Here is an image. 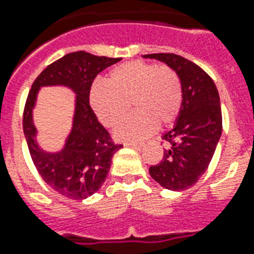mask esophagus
<instances>
[{
  "mask_svg": "<svg viewBox=\"0 0 254 254\" xmlns=\"http://www.w3.org/2000/svg\"><path fill=\"white\" fill-rule=\"evenodd\" d=\"M126 147H132V148H142V143H125Z\"/></svg>",
  "mask_w": 254,
  "mask_h": 254,
  "instance_id": "34e87169",
  "label": "esophagus"
}]
</instances>
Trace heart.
Listing matches in <instances>:
<instances>
[{"instance_id":"heart-1","label":"heart","mask_w":254,"mask_h":254,"mask_svg":"<svg viewBox=\"0 0 254 254\" xmlns=\"http://www.w3.org/2000/svg\"><path fill=\"white\" fill-rule=\"evenodd\" d=\"M89 104L106 127H115L129 107L136 110L115 129L123 142L152 134L158 125H171L182 106V83L171 66L129 62L111 70L108 81L98 80L89 91Z\"/></svg>"}]
</instances>
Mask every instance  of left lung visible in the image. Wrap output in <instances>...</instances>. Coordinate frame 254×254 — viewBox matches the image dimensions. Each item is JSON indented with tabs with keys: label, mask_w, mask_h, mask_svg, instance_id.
<instances>
[{
	"label": "left lung",
	"mask_w": 254,
	"mask_h": 254,
	"mask_svg": "<svg viewBox=\"0 0 254 254\" xmlns=\"http://www.w3.org/2000/svg\"><path fill=\"white\" fill-rule=\"evenodd\" d=\"M143 57L171 66L182 83L181 111L174 127L162 136L169 142V150L148 171L162 188L186 190L206 171L222 134L220 95L210 76L185 57L173 53Z\"/></svg>",
	"instance_id": "obj_1"
}]
</instances>
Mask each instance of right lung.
I'll list each match as a JSON object with an SVG mask.
<instances>
[{"label":"right lung","instance_id":"right-lung-1","mask_svg":"<svg viewBox=\"0 0 254 254\" xmlns=\"http://www.w3.org/2000/svg\"><path fill=\"white\" fill-rule=\"evenodd\" d=\"M118 62L120 59L95 56L84 51L68 53L37 76L26 99L22 127L34 166L53 190L70 199H85L102 188L112 156L122 147L112 142L89 106L95 77ZM43 86H65L76 95L72 128L59 152H47L37 142L33 110Z\"/></svg>","mask_w":254,"mask_h":254}]
</instances>
